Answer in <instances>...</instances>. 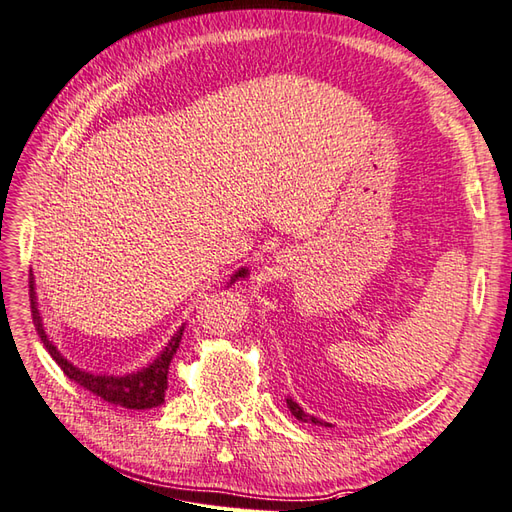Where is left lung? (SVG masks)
Returning a JSON list of instances; mask_svg holds the SVG:
<instances>
[{
  "label": "left lung",
  "instance_id": "obj_1",
  "mask_svg": "<svg viewBox=\"0 0 512 512\" xmlns=\"http://www.w3.org/2000/svg\"><path fill=\"white\" fill-rule=\"evenodd\" d=\"M286 406L290 408V413H293L299 422H304V424H315V426H330L328 422H322V419H317V417H313V415H308V413H304L302 410V406H299L297 402H293V399H286Z\"/></svg>",
  "mask_w": 512,
  "mask_h": 512
}]
</instances>
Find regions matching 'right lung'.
<instances>
[{
	"instance_id": "add662e5",
	"label": "right lung",
	"mask_w": 512,
	"mask_h": 512,
	"mask_svg": "<svg viewBox=\"0 0 512 512\" xmlns=\"http://www.w3.org/2000/svg\"><path fill=\"white\" fill-rule=\"evenodd\" d=\"M248 270L242 268L239 273L233 275L230 279V284L235 282L239 277H246ZM30 313H33V324L39 339H42V344L46 346V350L50 353V357L55 359L57 366L64 370V375L70 379V382H75L77 386H82L90 393L102 397L104 402L110 404H117V406H124V408H135V410H146V408H155V406H162L164 404V397H166V390H168V366H170V359L177 353L179 342H182V335H184V326L177 330L175 337L170 339L168 346L162 350V353L157 355V359L148 368L139 370V373L133 375H126V377H113V375H93V373H84V370H79L77 366H73L68 362V359L62 357V353L53 346L50 342L44 324H42V315H39L37 310V302H35V277H33V270H30Z\"/></svg>"
}]
</instances>
